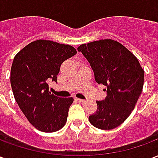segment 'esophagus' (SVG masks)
I'll list each match as a JSON object with an SVG mask.
<instances>
[{
    "mask_svg": "<svg viewBox=\"0 0 158 158\" xmlns=\"http://www.w3.org/2000/svg\"><path fill=\"white\" fill-rule=\"evenodd\" d=\"M74 99H75L76 101H77V102H82V103H84V102H85V100H83V99H79V98H77V97H75V98H74Z\"/></svg>",
    "mask_w": 158,
    "mask_h": 158,
    "instance_id": "34e87169",
    "label": "esophagus"
}]
</instances>
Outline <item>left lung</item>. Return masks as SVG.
<instances>
[{
  "label": "left lung",
  "mask_w": 158,
  "mask_h": 158,
  "mask_svg": "<svg viewBox=\"0 0 158 158\" xmlns=\"http://www.w3.org/2000/svg\"><path fill=\"white\" fill-rule=\"evenodd\" d=\"M90 64L96 83L106 87L104 101H97V110L89 116L100 129H113L130 115L144 84V70L135 56L119 42L106 39L78 47Z\"/></svg>",
  "instance_id": "8db88e82"
}]
</instances>
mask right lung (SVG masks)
Masks as SVG:
<instances>
[{
	"label": "right lung",
	"instance_id": "obj_1",
	"mask_svg": "<svg viewBox=\"0 0 158 158\" xmlns=\"http://www.w3.org/2000/svg\"><path fill=\"white\" fill-rule=\"evenodd\" d=\"M77 53L74 47L38 40L15 56L11 68V86L18 105L29 122L42 132L52 133L65 125L73 97L62 98L49 91L48 83L65 60Z\"/></svg>",
	"mask_w": 158,
	"mask_h": 158
}]
</instances>
